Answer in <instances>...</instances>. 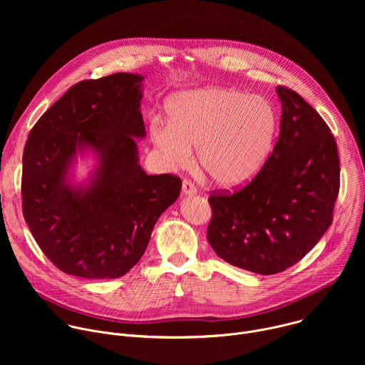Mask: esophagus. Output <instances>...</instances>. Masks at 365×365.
I'll list each match as a JSON object with an SVG mask.
<instances>
[{
  "label": "esophagus",
  "mask_w": 365,
  "mask_h": 365,
  "mask_svg": "<svg viewBox=\"0 0 365 365\" xmlns=\"http://www.w3.org/2000/svg\"><path fill=\"white\" fill-rule=\"evenodd\" d=\"M196 193H197L196 186L190 180H183V183H182V195L183 196H192V195H196Z\"/></svg>",
  "instance_id": "esophagus-1"
}]
</instances>
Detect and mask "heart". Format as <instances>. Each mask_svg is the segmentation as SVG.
Returning a JSON list of instances; mask_svg holds the SVG:
<instances>
[{
	"instance_id": "1",
	"label": "heart",
	"mask_w": 365,
	"mask_h": 365,
	"mask_svg": "<svg viewBox=\"0 0 365 365\" xmlns=\"http://www.w3.org/2000/svg\"><path fill=\"white\" fill-rule=\"evenodd\" d=\"M169 121L154 118L148 134L166 166L185 168L197 147V163L220 187L237 189L269 162L279 128L273 103L232 88H202L173 95Z\"/></svg>"
}]
</instances>
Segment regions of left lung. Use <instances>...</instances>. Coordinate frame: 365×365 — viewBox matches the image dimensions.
I'll list each match as a JSON object with an SVG mask.
<instances>
[{
    "instance_id": "1",
    "label": "left lung",
    "mask_w": 365,
    "mask_h": 365,
    "mask_svg": "<svg viewBox=\"0 0 365 365\" xmlns=\"http://www.w3.org/2000/svg\"><path fill=\"white\" fill-rule=\"evenodd\" d=\"M279 140L259 175L235 193L210 196L207 241L224 262L258 274L302 259L332 222L339 159L322 117L294 91L277 86Z\"/></svg>"
}]
</instances>
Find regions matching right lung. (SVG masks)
<instances>
[{
  "mask_svg": "<svg viewBox=\"0 0 365 365\" xmlns=\"http://www.w3.org/2000/svg\"><path fill=\"white\" fill-rule=\"evenodd\" d=\"M138 73L73 85L36 123L23 153V215L46 257L66 274L117 279L143 257L151 231L176 202L182 182L147 175ZM92 155L76 182L77 155Z\"/></svg>",
  "mask_w": 365,
  "mask_h": 365,
  "instance_id": "1",
  "label": "right lung"
}]
</instances>
